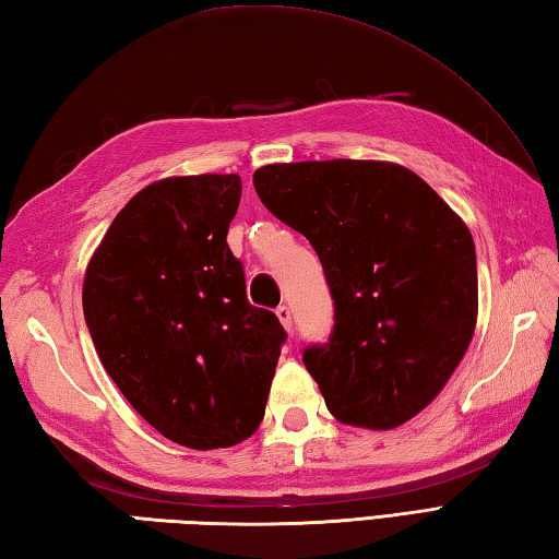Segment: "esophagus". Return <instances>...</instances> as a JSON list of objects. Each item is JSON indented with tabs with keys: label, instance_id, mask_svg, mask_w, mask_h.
Segmentation results:
<instances>
[{
	"label": "esophagus",
	"instance_id": "1",
	"mask_svg": "<svg viewBox=\"0 0 559 559\" xmlns=\"http://www.w3.org/2000/svg\"><path fill=\"white\" fill-rule=\"evenodd\" d=\"M276 314H278V319H281L283 329L290 331V329H293V312H290V307H288V305H281L278 310H276Z\"/></svg>",
	"mask_w": 559,
	"mask_h": 559
}]
</instances>
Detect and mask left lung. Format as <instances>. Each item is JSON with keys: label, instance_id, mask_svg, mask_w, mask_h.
<instances>
[{"label": "left lung", "instance_id": "8db88e82", "mask_svg": "<svg viewBox=\"0 0 559 559\" xmlns=\"http://www.w3.org/2000/svg\"><path fill=\"white\" fill-rule=\"evenodd\" d=\"M254 189L302 233L334 300L326 343L302 350L341 423L391 430L456 370L478 317L476 245L418 175L377 160L264 165Z\"/></svg>", "mask_w": 559, "mask_h": 559}]
</instances>
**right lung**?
<instances>
[{
    "label": "right lung",
    "mask_w": 559,
    "mask_h": 559,
    "mask_svg": "<svg viewBox=\"0 0 559 559\" xmlns=\"http://www.w3.org/2000/svg\"><path fill=\"white\" fill-rule=\"evenodd\" d=\"M237 175L153 182L117 213L83 281V317L117 389L189 449L233 447L264 418L288 334L247 300L225 235Z\"/></svg>",
    "instance_id": "right-lung-1"
}]
</instances>
